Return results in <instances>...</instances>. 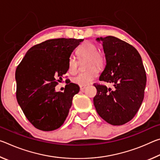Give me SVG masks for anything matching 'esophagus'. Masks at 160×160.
Masks as SVG:
<instances>
[{"label":"esophagus","mask_w":160,"mask_h":160,"mask_svg":"<svg viewBox=\"0 0 160 160\" xmlns=\"http://www.w3.org/2000/svg\"><path fill=\"white\" fill-rule=\"evenodd\" d=\"M86 88V86H80V89L81 91H83Z\"/></svg>","instance_id":"esophagus-1"}]
</instances>
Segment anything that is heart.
<instances>
[{
	"label": "heart",
	"instance_id": "1",
	"mask_svg": "<svg viewBox=\"0 0 160 160\" xmlns=\"http://www.w3.org/2000/svg\"><path fill=\"white\" fill-rule=\"evenodd\" d=\"M77 53L80 58H88V67H92L88 70L82 71L72 78V81L74 83L80 86H85L91 83L98 76L99 68L104 66L105 58L104 54L98 51L97 46L94 43L90 41H85L78 48ZM79 63L73 56H70L68 62L69 72H75L77 71Z\"/></svg>",
	"mask_w": 160,
	"mask_h": 160
}]
</instances>
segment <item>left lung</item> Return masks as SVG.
<instances>
[{
    "mask_svg": "<svg viewBox=\"0 0 160 160\" xmlns=\"http://www.w3.org/2000/svg\"><path fill=\"white\" fill-rule=\"evenodd\" d=\"M103 42L107 64L99 80L113 88L94 83L97 112L105 121L121 126L132 119L141 106L146 85V73L140 55L132 45L115 37L97 38Z\"/></svg>",
    "mask_w": 160,
    "mask_h": 160,
    "instance_id": "8db88e82",
    "label": "left lung"
}]
</instances>
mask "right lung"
<instances>
[{
	"label": "right lung",
	"mask_w": 160,
	"mask_h": 160,
	"mask_svg": "<svg viewBox=\"0 0 160 160\" xmlns=\"http://www.w3.org/2000/svg\"><path fill=\"white\" fill-rule=\"evenodd\" d=\"M83 39H48L30 48L15 71L16 98L28 121L43 131L63 125L79 86L68 82L63 92L55 87L66 74L68 58Z\"/></svg>",
	"instance_id": "obj_1"
}]
</instances>
